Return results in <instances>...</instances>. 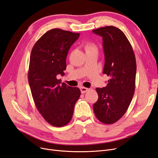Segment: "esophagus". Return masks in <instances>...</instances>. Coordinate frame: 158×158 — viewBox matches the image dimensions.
I'll return each instance as SVG.
<instances>
[{
  "label": "esophagus",
  "mask_w": 158,
  "mask_h": 158,
  "mask_svg": "<svg viewBox=\"0 0 158 158\" xmlns=\"http://www.w3.org/2000/svg\"><path fill=\"white\" fill-rule=\"evenodd\" d=\"M88 89H89L88 88H85V87H81L80 88V91H81V93H82V94H84L85 92H87Z\"/></svg>",
  "instance_id": "esophagus-1"
}]
</instances>
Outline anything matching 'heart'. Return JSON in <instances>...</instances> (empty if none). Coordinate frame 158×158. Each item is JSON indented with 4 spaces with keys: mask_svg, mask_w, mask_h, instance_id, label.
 I'll list each match as a JSON object with an SVG mask.
<instances>
[{
    "mask_svg": "<svg viewBox=\"0 0 158 158\" xmlns=\"http://www.w3.org/2000/svg\"><path fill=\"white\" fill-rule=\"evenodd\" d=\"M84 47L85 51L86 52L89 51H92V50H98L96 45H95L94 43H92V42L85 43Z\"/></svg>",
    "mask_w": 158,
    "mask_h": 158,
    "instance_id": "obj_1",
    "label": "heart"
}]
</instances>
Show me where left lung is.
<instances>
[{"instance_id":"obj_1","label":"left lung","mask_w":158,"mask_h":158,"mask_svg":"<svg viewBox=\"0 0 158 158\" xmlns=\"http://www.w3.org/2000/svg\"><path fill=\"white\" fill-rule=\"evenodd\" d=\"M92 31L102 37L103 73L110 78L106 87L96 88L98 99L93 109L98 120L109 125L119 120L130 106L135 90L136 58L130 42L118 28L106 26Z\"/></svg>"}]
</instances>
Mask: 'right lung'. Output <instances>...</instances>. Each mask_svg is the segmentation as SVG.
I'll use <instances>...</instances> for the list:
<instances>
[{
  "instance_id": "1",
  "label": "right lung",
  "mask_w": 158,
  "mask_h": 158,
  "mask_svg": "<svg viewBox=\"0 0 158 158\" xmlns=\"http://www.w3.org/2000/svg\"><path fill=\"white\" fill-rule=\"evenodd\" d=\"M80 34L55 28L44 33L32 48L28 82L35 106L53 127L65 126L73 115L80 96L78 88L70 87L56 76L64 75L69 50Z\"/></svg>"
}]
</instances>
